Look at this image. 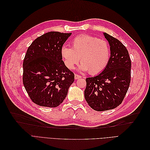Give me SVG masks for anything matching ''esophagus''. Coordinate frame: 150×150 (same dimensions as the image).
<instances>
[{"label":"esophagus","mask_w":150,"mask_h":150,"mask_svg":"<svg viewBox=\"0 0 150 150\" xmlns=\"http://www.w3.org/2000/svg\"><path fill=\"white\" fill-rule=\"evenodd\" d=\"M74 78H75V79H79V78H81V76H79V75H78V74H76L74 75Z\"/></svg>","instance_id":"esophagus-1"}]
</instances>
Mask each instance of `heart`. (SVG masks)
I'll use <instances>...</instances> for the list:
<instances>
[{
	"mask_svg": "<svg viewBox=\"0 0 150 150\" xmlns=\"http://www.w3.org/2000/svg\"><path fill=\"white\" fill-rule=\"evenodd\" d=\"M61 54L68 69H73L81 58V70L96 75L106 69L110 59L111 49L106 40L82 34L72 40V48L63 45Z\"/></svg>",
	"mask_w": 150,
	"mask_h": 150,
	"instance_id": "obj_1",
	"label": "heart"
}]
</instances>
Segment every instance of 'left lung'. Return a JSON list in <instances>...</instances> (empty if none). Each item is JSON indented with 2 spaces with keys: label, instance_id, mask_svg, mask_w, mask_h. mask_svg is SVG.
Instances as JSON below:
<instances>
[{
  "label": "left lung",
  "instance_id": "left-lung-1",
  "mask_svg": "<svg viewBox=\"0 0 150 150\" xmlns=\"http://www.w3.org/2000/svg\"><path fill=\"white\" fill-rule=\"evenodd\" d=\"M110 45L111 56L101 73L86 79L84 97L95 111L110 110L123 101L131 81V62L126 47L118 39L104 33Z\"/></svg>",
  "mask_w": 150,
  "mask_h": 150
}]
</instances>
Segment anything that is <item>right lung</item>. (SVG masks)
Masks as SVG:
<instances>
[{"label":"right lung","instance_id":"right-lung-1","mask_svg":"<svg viewBox=\"0 0 150 150\" xmlns=\"http://www.w3.org/2000/svg\"><path fill=\"white\" fill-rule=\"evenodd\" d=\"M71 33L49 32L35 39L23 61V84L33 103L55 108L66 98L74 74L62 60L61 49Z\"/></svg>","mask_w":150,"mask_h":150}]
</instances>
